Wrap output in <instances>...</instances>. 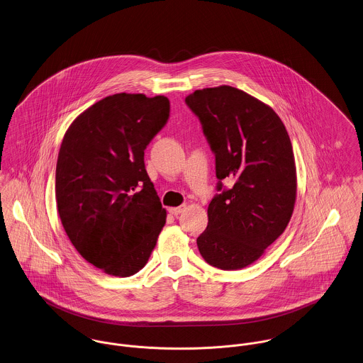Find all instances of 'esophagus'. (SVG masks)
<instances>
[{
	"mask_svg": "<svg viewBox=\"0 0 363 363\" xmlns=\"http://www.w3.org/2000/svg\"><path fill=\"white\" fill-rule=\"evenodd\" d=\"M184 210H185V206H179V207H171V208H169V213H171L172 216H178V214H181Z\"/></svg>",
	"mask_w": 363,
	"mask_h": 363,
	"instance_id": "1",
	"label": "esophagus"
}]
</instances>
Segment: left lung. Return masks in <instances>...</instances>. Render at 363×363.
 Here are the masks:
<instances>
[{"instance_id":"left-lung-1","label":"left lung","mask_w":363,"mask_h":363,"mask_svg":"<svg viewBox=\"0 0 363 363\" xmlns=\"http://www.w3.org/2000/svg\"><path fill=\"white\" fill-rule=\"evenodd\" d=\"M185 102L216 153L217 178L235 181L208 204V225L197 247L216 268L242 269L290 223L297 196L291 140L269 105L235 86L196 89Z\"/></svg>"}]
</instances>
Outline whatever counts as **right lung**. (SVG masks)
Listing matches in <instances>:
<instances>
[{
	"label": "right lung",
	"mask_w": 363,
	"mask_h": 363,
	"mask_svg": "<svg viewBox=\"0 0 363 363\" xmlns=\"http://www.w3.org/2000/svg\"><path fill=\"white\" fill-rule=\"evenodd\" d=\"M168 116L164 95L121 92L89 106L65 133L56 163L57 213L76 250L108 275L140 271L166 223L143 150Z\"/></svg>",
	"instance_id": "1"
}]
</instances>
